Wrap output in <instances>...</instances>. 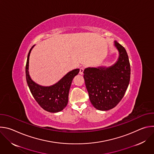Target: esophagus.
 Segmentation results:
<instances>
[{
	"label": "esophagus",
	"instance_id": "1",
	"mask_svg": "<svg viewBox=\"0 0 154 154\" xmlns=\"http://www.w3.org/2000/svg\"><path fill=\"white\" fill-rule=\"evenodd\" d=\"M83 71H84V68H83V67H81V68H80V72H79V73H80L81 75H82V74H83Z\"/></svg>",
	"mask_w": 154,
	"mask_h": 154
}]
</instances>
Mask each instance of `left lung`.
Segmentation results:
<instances>
[{"label": "left lung", "mask_w": 154, "mask_h": 154, "mask_svg": "<svg viewBox=\"0 0 154 154\" xmlns=\"http://www.w3.org/2000/svg\"><path fill=\"white\" fill-rule=\"evenodd\" d=\"M118 61L112 66L88 68L83 77L90 100L97 109L106 111L115 107L124 97L130 79V65L125 48L116 41Z\"/></svg>", "instance_id": "obj_1"}]
</instances>
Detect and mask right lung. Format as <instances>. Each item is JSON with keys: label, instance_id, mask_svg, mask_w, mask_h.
I'll use <instances>...</instances> for the list:
<instances>
[{"label": "right lung", "instance_id": "1", "mask_svg": "<svg viewBox=\"0 0 154 154\" xmlns=\"http://www.w3.org/2000/svg\"><path fill=\"white\" fill-rule=\"evenodd\" d=\"M34 46L29 51L26 63V75L27 85L34 99L44 109L51 113L59 112L68 104L72 80L79 74L80 69H75L69 72L57 83L50 86H43L36 83L31 79L29 73V57Z\"/></svg>", "mask_w": 154, "mask_h": 154}]
</instances>
